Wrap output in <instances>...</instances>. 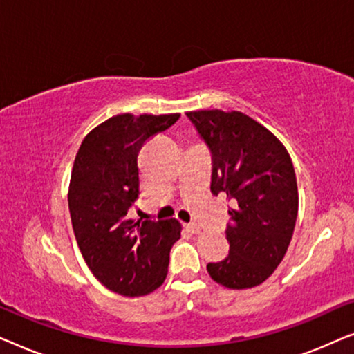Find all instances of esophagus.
Listing matches in <instances>:
<instances>
[{
    "label": "esophagus",
    "mask_w": 354,
    "mask_h": 354,
    "mask_svg": "<svg viewBox=\"0 0 354 354\" xmlns=\"http://www.w3.org/2000/svg\"><path fill=\"white\" fill-rule=\"evenodd\" d=\"M185 229L190 232V234H193V235H198L201 232V227L196 225V224H187Z\"/></svg>",
    "instance_id": "1"
}]
</instances>
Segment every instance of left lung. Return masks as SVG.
I'll use <instances>...</instances> for the list:
<instances>
[{"label": "left lung", "instance_id": "left-lung-1", "mask_svg": "<svg viewBox=\"0 0 354 354\" xmlns=\"http://www.w3.org/2000/svg\"><path fill=\"white\" fill-rule=\"evenodd\" d=\"M212 153V195L230 201L229 256L207 264L232 290L263 283L282 263L298 214L292 158L275 135L240 111L187 113Z\"/></svg>", "mask_w": 354, "mask_h": 354}]
</instances>
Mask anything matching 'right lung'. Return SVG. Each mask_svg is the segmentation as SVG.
Segmentation results:
<instances>
[{"mask_svg":"<svg viewBox=\"0 0 354 354\" xmlns=\"http://www.w3.org/2000/svg\"><path fill=\"white\" fill-rule=\"evenodd\" d=\"M180 114H118L86 133L71 174L69 211L86 266L111 292L143 297L166 280L169 253L180 239L176 219H129L138 200V153Z\"/></svg>","mask_w":354,"mask_h":354,"instance_id":"right-lung-1","label":"right lung"}]
</instances>
